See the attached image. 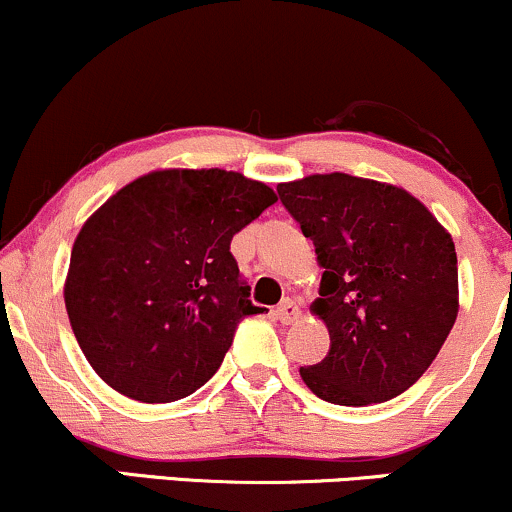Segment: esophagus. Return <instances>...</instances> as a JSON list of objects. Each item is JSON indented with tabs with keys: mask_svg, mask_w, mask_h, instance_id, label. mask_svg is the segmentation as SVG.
Here are the masks:
<instances>
[{
	"mask_svg": "<svg viewBox=\"0 0 512 512\" xmlns=\"http://www.w3.org/2000/svg\"><path fill=\"white\" fill-rule=\"evenodd\" d=\"M275 316L280 318V323H285V326H290V323L299 321V316H302V311H299L297 302H292V299H285L278 309H275Z\"/></svg>",
	"mask_w": 512,
	"mask_h": 512,
	"instance_id": "34e87169",
	"label": "esophagus"
}]
</instances>
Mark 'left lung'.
Here are the masks:
<instances>
[{"label":"left lung","mask_w":512,"mask_h":512,"mask_svg":"<svg viewBox=\"0 0 512 512\" xmlns=\"http://www.w3.org/2000/svg\"><path fill=\"white\" fill-rule=\"evenodd\" d=\"M287 213L316 246L314 314L330 350L302 366L311 393L333 405H376L422 378L458 318V256L450 234L398 186L350 174L280 184Z\"/></svg>","instance_id":"obj_1"}]
</instances>
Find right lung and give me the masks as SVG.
Masks as SVG:
<instances>
[{
  "label": "right lung",
  "mask_w": 512,
  "mask_h": 512,
  "mask_svg": "<svg viewBox=\"0 0 512 512\" xmlns=\"http://www.w3.org/2000/svg\"><path fill=\"white\" fill-rule=\"evenodd\" d=\"M278 201L225 170H160L119 189L71 249L66 314L107 386L174 402L213 378L239 321L261 314L230 244Z\"/></svg>",
  "instance_id": "right-lung-1"
}]
</instances>
